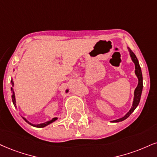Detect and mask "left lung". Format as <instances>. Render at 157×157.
<instances>
[{"mask_svg": "<svg viewBox=\"0 0 157 157\" xmlns=\"http://www.w3.org/2000/svg\"><path fill=\"white\" fill-rule=\"evenodd\" d=\"M127 49L129 50V55H130L131 59L133 63H135V75H137L138 78V84L137 86V87L135 88V92H134V99H133V102H132V105L131 107L130 110L127 112V113L126 114L124 117H123L122 118H120V119H118L117 120H113V121H111V122H119V121H122L124 120H125L126 119H127L130 114L132 113L133 111H135V108L138 107L139 102H140V97H141V94H142V90H143V75H142V71H141V68L140 65H139L138 60L137 59L136 56L134 53H133L132 50L129 49V47H127Z\"/></svg>", "mask_w": 157, "mask_h": 157, "instance_id": "8db88e82", "label": "left lung"}]
</instances>
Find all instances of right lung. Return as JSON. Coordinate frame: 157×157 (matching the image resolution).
Returning a JSON list of instances; mask_svg holds the SVG:
<instances>
[{
  "mask_svg": "<svg viewBox=\"0 0 157 157\" xmlns=\"http://www.w3.org/2000/svg\"><path fill=\"white\" fill-rule=\"evenodd\" d=\"M11 84H12V87H11V92H12V95H11V98H12V102H13V105H14L15 107H17V106H16V99H15V93H14V91H13V79H11ZM65 92H68V90H67L66 91H65ZM22 117L23 118V119H24L25 121H26L27 123H28L29 124H30L31 126H33V127H46V126H47V125L50 124H52V122H54V121H55L57 119V117H55V118H53V119H52V120H50V121H46V122H44V123L39 124H32V123L29 122V121H28V120H27L26 119H25V117Z\"/></svg>",
  "mask_w": 157,
  "mask_h": 157,
  "instance_id": "1",
  "label": "right lung"
}]
</instances>
